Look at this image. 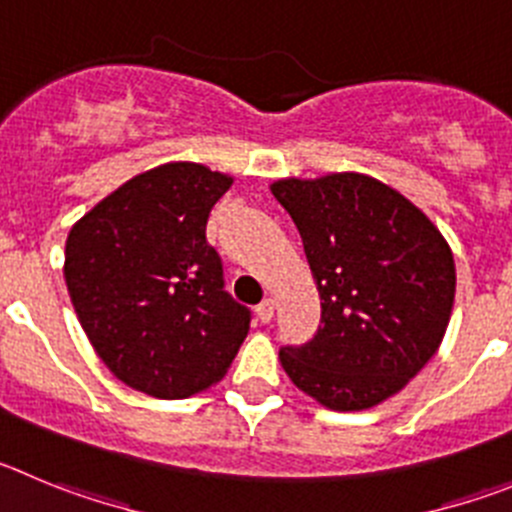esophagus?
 Wrapping results in <instances>:
<instances>
[{"label": "esophagus", "mask_w": 512, "mask_h": 512, "mask_svg": "<svg viewBox=\"0 0 512 512\" xmlns=\"http://www.w3.org/2000/svg\"><path fill=\"white\" fill-rule=\"evenodd\" d=\"M255 311H257V319H260L262 324H270L275 316V301L273 298H265V301H262Z\"/></svg>", "instance_id": "obj_1"}]
</instances>
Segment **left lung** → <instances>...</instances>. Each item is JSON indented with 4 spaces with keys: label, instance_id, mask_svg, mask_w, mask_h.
Wrapping results in <instances>:
<instances>
[{
    "label": "left lung",
    "instance_id": "1",
    "mask_svg": "<svg viewBox=\"0 0 512 512\" xmlns=\"http://www.w3.org/2000/svg\"><path fill=\"white\" fill-rule=\"evenodd\" d=\"M303 239L321 298L311 342L280 349L298 390L365 411L423 370L449 326L457 273L446 239L403 193L362 173L270 186Z\"/></svg>",
    "mask_w": 512,
    "mask_h": 512
}]
</instances>
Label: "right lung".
I'll use <instances>...</instances> for the list:
<instances>
[{
	"mask_svg": "<svg viewBox=\"0 0 512 512\" xmlns=\"http://www.w3.org/2000/svg\"><path fill=\"white\" fill-rule=\"evenodd\" d=\"M232 178L199 163L140 173L66 239L71 303L101 362L124 385L176 400L227 375L250 308L224 290L206 222Z\"/></svg>",
	"mask_w": 512,
	"mask_h": 512,
	"instance_id": "add662e5",
	"label": "right lung"
}]
</instances>
